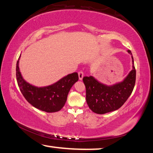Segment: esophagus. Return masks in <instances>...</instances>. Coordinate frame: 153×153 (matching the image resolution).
<instances>
[{"mask_svg":"<svg viewBox=\"0 0 153 153\" xmlns=\"http://www.w3.org/2000/svg\"><path fill=\"white\" fill-rule=\"evenodd\" d=\"M78 76H79V79L82 80L83 77H84V73L82 71H79L78 72Z\"/></svg>","mask_w":153,"mask_h":153,"instance_id":"34e87169","label":"esophagus"}]
</instances>
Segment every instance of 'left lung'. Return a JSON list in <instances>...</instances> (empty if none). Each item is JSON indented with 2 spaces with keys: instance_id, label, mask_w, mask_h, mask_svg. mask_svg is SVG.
<instances>
[{
  "instance_id": "obj_1",
  "label": "left lung",
  "mask_w": 153,
  "mask_h": 153,
  "mask_svg": "<svg viewBox=\"0 0 153 153\" xmlns=\"http://www.w3.org/2000/svg\"><path fill=\"white\" fill-rule=\"evenodd\" d=\"M132 69L122 82L111 86L102 84L93 76L84 77L86 90V102L89 108L97 114H105L120 108L132 92L136 82V69L131 51Z\"/></svg>"
}]
</instances>
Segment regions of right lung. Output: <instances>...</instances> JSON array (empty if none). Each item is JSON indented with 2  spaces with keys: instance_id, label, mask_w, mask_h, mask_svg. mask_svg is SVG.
I'll use <instances>...</instances> for the list:
<instances>
[{
  "instance_id": "obj_1",
  "label": "right lung",
  "mask_w": 153,
  "mask_h": 153,
  "mask_svg": "<svg viewBox=\"0 0 153 153\" xmlns=\"http://www.w3.org/2000/svg\"><path fill=\"white\" fill-rule=\"evenodd\" d=\"M19 58L16 66L17 81L20 91L27 101L35 108L47 113L60 111L65 104L71 88L78 81V74L75 72L50 86L37 87L27 83L23 78L19 67Z\"/></svg>"
}]
</instances>
